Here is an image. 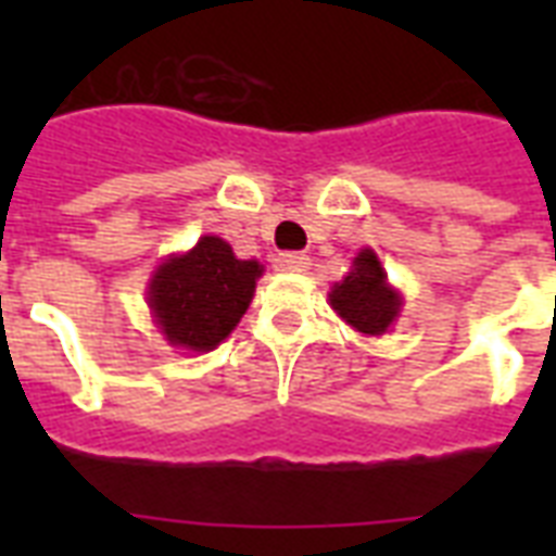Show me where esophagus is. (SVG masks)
<instances>
[{
	"instance_id": "1",
	"label": "esophagus",
	"mask_w": 556,
	"mask_h": 556,
	"mask_svg": "<svg viewBox=\"0 0 556 556\" xmlns=\"http://www.w3.org/2000/svg\"><path fill=\"white\" fill-rule=\"evenodd\" d=\"M308 256L300 251H288V253H279L277 260H274V265H277V270H305L308 268Z\"/></svg>"
}]
</instances>
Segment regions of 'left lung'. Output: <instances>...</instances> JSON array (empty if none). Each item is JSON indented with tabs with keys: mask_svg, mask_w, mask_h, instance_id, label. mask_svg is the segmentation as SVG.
I'll return each instance as SVG.
<instances>
[{
	"mask_svg": "<svg viewBox=\"0 0 556 556\" xmlns=\"http://www.w3.org/2000/svg\"><path fill=\"white\" fill-rule=\"evenodd\" d=\"M334 312L364 334H383L401 308V296L387 286L383 268L371 251L355 256V268L334 282L329 294Z\"/></svg>",
	"mask_w": 556,
	"mask_h": 556,
	"instance_id": "1",
	"label": "left lung"
}]
</instances>
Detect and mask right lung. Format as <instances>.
Wrapping results in <instances>:
<instances>
[{"instance_id":"right-lung-1","label":"right lung","mask_w":556,"mask_h":556,"mask_svg":"<svg viewBox=\"0 0 556 556\" xmlns=\"http://www.w3.org/2000/svg\"><path fill=\"white\" fill-rule=\"evenodd\" d=\"M260 274V262L236 260L225 239L204 236L155 270L150 305L173 346L210 352L248 312Z\"/></svg>"}]
</instances>
